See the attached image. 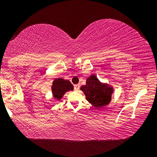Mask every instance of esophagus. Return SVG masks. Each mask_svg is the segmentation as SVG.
Returning a JSON list of instances; mask_svg holds the SVG:
<instances>
[{
  "mask_svg": "<svg viewBox=\"0 0 157 157\" xmlns=\"http://www.w3.org/2000/svg\"><path fill=\"white\" fill-rule=\"evenodd\" d=\"M79 89V84H75V86H74V89L75 90V91H78Z\"/></svg>",
  "mask_w": 157,
  "mask_h": 157,
  "instance_id": "obj_1",
  "label": "esophagus"
}]
</instances>
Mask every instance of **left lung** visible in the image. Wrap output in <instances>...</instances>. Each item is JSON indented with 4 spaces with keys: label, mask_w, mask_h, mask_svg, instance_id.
Listing matches in <instances>:
<instances>
[{
    "label": "left lung",
    "mask_w": 157,
    "mask_h": 157,
    "mask_svg": "<svg viewBox=\"0 0 157 157\" xmlns=\"http://www.w3.org/2000/svg\"><path fill=\"white\" fill-rule=\"evenodd\" d=\"M86 84L80 89L86 95V100L96 109L109 104L111 94L113 92L112 87L107 84L100 82L96 76L91 75L86 79Z\"/></svg>",
    "instance_id": "1"
}]
</instances>
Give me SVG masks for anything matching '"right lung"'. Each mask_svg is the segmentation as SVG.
Wrapping results in <instances>:
<instances>
[{
  "mask_svg": "<svg viewBox=\"0 0 157 157\" xmlns=\"http://www.w3.org/2000/svg\"><path fill=\"white\" fill-rule=\"evenodd\" d=\"M73 86L70 81L62 78L55 79L52 82V92L55 98L57 100L62 99L63 95L66 92L73 91Z\"/></svg>",
  "mask_w": 157,
  "mask_h": 157,
  "instance_id": "add662e5",
  "label": "right lung"
}]
</instances>
